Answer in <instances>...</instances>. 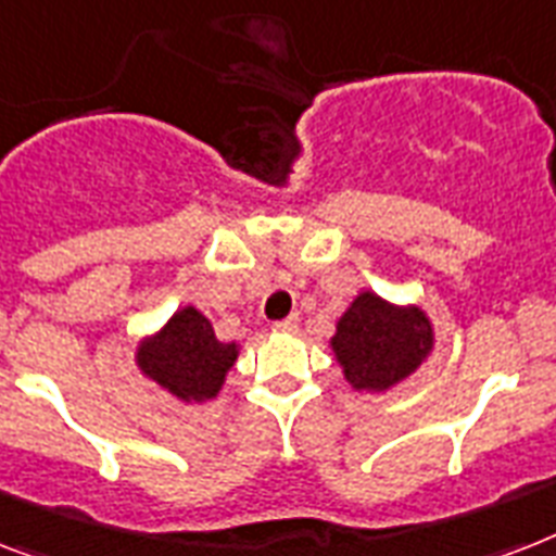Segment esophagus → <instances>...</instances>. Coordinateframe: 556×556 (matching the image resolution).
<instances>
[{"label":"esophagus","mask_w":556,"mask_h":556,"mask_svg":"<svg viewBox=\"0 0 556 556\" xmlns=\"http://www.w3.org/2000/svg\"><path fill=\"white\" fill-rule=\"evenodd\" d=\"M296 325H300V317H296V314H291V317H286V319H277V323L270 325V328H274L277 333H293L296 331Z\"/></svg>","instance_id":"obj_1"}]
</instances>
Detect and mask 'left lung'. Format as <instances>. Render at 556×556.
<instances>
[{
  "label": "left lung",
  "mask_w": 556,
  "mask_h": 556,
  "mask_svg": "<svg viewBox=\"0 0 556 556\" xmlns=\"http://www.w3.org/2000/svg\"><path fill=\"white\" fill-rule=\"evenodd\" d=\"M331 345L351 386L386 391L431 351V325L419 308H394L377 293H359L337 323Z\"/></svg>",
  "instance_id": "obj_1"
}]
</instances>
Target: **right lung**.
I'll use <instances>...</instances> for the list:
<instances>
[{"mask_svg":"<svg viewBox=\"0 0 556 556\" xmlns=\"http://www.w3.org/2000/svg\"><path fill=\"white\" fill-rule=\"evenodd\" d=\"M233 359L237 345L216 340L211 323L197 308L176 311L170 323L139 349L142 371L179 400L193 403L216 396Z\"/></svg>","mask_w":556,"mask_h":556,"instance_id":"add662e5","label":"right lung"}]
</instances>
